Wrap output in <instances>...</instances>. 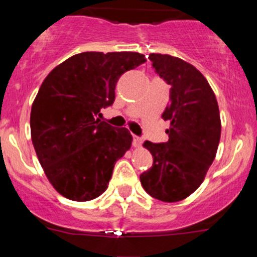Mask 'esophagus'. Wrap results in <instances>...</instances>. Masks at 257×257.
<instances>
[{
  "label": "esophagus",
  "instance_id": "obj_1",
  "mask_svg": "<svg viewBox=\"0 0 257 257\" xmlns=\"http://www.w3.org/2000/svg\"><path fill=\"white\" fill-rule=\"evenodd\" d=\"M143 143V141H142V138H139L138 136H133V147L134 148H139Z\"/></svg>",
  "mask_w": 257,
  "mask_h": 257
}]
</instances>
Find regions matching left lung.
Listing matches in <instances>:
<instances>
[{
  "mask_svg": "<svg viewBox=\"0 0 257 257\" xmlns=\"http://www.w3.org/2000/svg\"><path fill=\"white\" fill-rule=\"evenodd\" d=\"M157 73L170 88V102L163 113L170 121L167 143L144 142L153 167L141 175L144 190L164 203H177L194 193L216 157L221 136L219 105L205 77L188 62L152 53Z\"/></svg>",
  "mask_w": 257,
  "mask_h": 257,
  "instance_id": "left-lung-1",
  "label": "left lung"
}]
</instances>
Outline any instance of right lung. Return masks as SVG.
Listing matches in <instances>:
<instances>
[{
  "instance_id": "add662e5",
  "label": "right lung",
  "mask_w": 257,
  "mask_h": 257,
  "mask_svg": "<svg viewBox=\"0 0 257 257\" xmlns=\"http://www.w3.org/2000/svg\"><path fill=\"white\" fill-rule=\"evenodd\" d=\"M144 62L137 52H83L41 84L31 109V138L46 177L64 198L89 201L107 190L133 137L97 116L113 104L119 77Z\"/></svg>"
}]
</instances>
